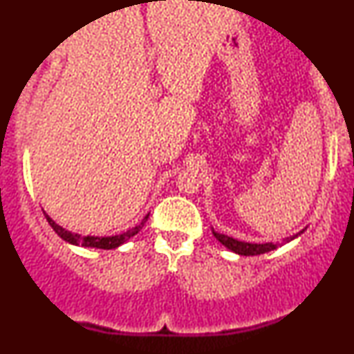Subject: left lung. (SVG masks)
I'll use <instances>...</instances> for the list:
<instances>
[{"label":"left lung","mask_w":354,"mask_h":354,"mask_svg":"<svg viewBox=\"0 0 354 354\" xmlns=\"http://www.w3.org/2000/svg\"><path fill=\"white\" fill-rule=\"evenodd\" d=\"M211 230H213V228H211ZM213 234H214V238H216L218 241L221 243V245H225L226 248H228V250L234 251V253H238V254H243V256L265 254V253H268V251H273L278 246L283 245V243H281V245H278V243H265V245H256V243L238 241V239L226 236V234L216 233V231H214V230H213ZM298 234H301V233H298ZM298 234H293V236L286 238V239H284V243L291 241V239H295L296 236H298Z\"/></svg>","instance_id":"obj_1"}]
</instances>
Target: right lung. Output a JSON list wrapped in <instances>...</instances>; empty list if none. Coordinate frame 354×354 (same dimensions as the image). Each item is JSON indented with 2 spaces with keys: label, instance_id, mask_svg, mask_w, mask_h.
<instances>
[{
  "label": "right lung",
  "instance_id": "1",
  "mask_svg": "<svg viewBox=\"0 0 354 354\" xmlns=\"http://www.w3.org/2000/svg\"><path fill=\"white\" fill-rule=\"evenodd\" d=\"M44 216H46L48 223H50L51 228L56 231V234H58L59 238H63L64 241L71 243V245H81V246H86V248H100V250H113V248H118L120 245H123L124 241H128L129 238L135 236L136 233H140L141 228H143V226H145L146 219L149 218V213L146 214L143 221H141L138 226H135V228L128 230L123 234H116V236H104V238H100V236H81V234L71 233V231H66L64 228H61V226L56 225V223L53 221V219L48 216L46 213H44Z\"/></svg>",
  "mask_w": 354,
  "mask_h": 354
}]
</instances>
